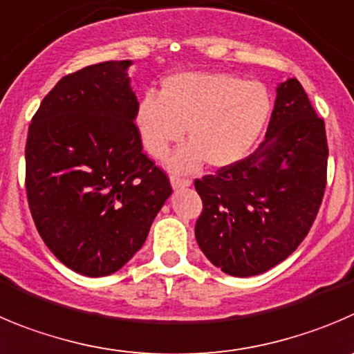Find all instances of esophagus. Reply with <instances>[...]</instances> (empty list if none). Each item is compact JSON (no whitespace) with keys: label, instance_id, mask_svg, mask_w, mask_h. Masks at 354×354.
Wrapping results in <instances>:
<instances>
[{"label":"esophagus","instance_id":"34e87169","mask_svg":"<svg viewBox=\"0 0 354 354\" xmlns=\"http://www.w3.org/2000/svg\"><path fill=\"white\" fill-rule=\"evenodd\" d=\"M190 185H192V181L188 180V178H181V176H178V174H171V187H173L174 190H178V188L190 187Z\"/></svg>","mask_w":354,"mask_h":354}]
</instances>
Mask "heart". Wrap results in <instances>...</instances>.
Returning a JSON list of instances; mask_svg holds the SVG:
<instances>
[{
    "label": "heart",
    "mask_w": 354,
    "mask_h": 354,
    "mask_svg": "<svg viewBox=\"0 0 354 354\" xmlns=\"http://www.w3.org/2000/svg\"><path fill=\"white\" fill-rule=\"evenodd\" d=\"M272 101L266 85L241 80L229 73L187 71L162 82L160 97L147 95L136 111L143 147L162 158L183 136L171 164L194 171L206 160L211 167H227L243 160L259 141L270 117Z\"/></svg>",
    "instance_id": "heart-1"
}]
</instances>
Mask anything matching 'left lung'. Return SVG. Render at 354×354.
Returning a JSON list of instances; mask_svg holds the SVG:
<instances>
[{
  "mask_svg": "<svg viewBox=\"0 0 354 354\" xmlns=\"http://www.w3.org/2000/svg\"><path fill=\"white\" fill-rule=\"evenodd\" d=\"M325 122L297 78L277 87L266 138L253 153L196 180V239L225 274L257 276L295 252L326 187Z\"/></svg>",
  "mask_w": 354,
  "mask_h": 354,
  "instance_id": "1",
  "label": "left lung"
}]
</instances>
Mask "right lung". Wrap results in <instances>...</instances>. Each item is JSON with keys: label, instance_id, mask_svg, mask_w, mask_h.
Segmentation results:
<instances>
[{"label": "right lung", "instance_id": "right-lung-1", "mask_svg": "<svg viewBox=\"0 0 354 354\" xmlns=\"http://www.w3.org/2000/svg\"><path fill=\"white\" fill-rule=\"evenodd\" d=\"M131 61L69 73L45 95L26 143V194L48 250L84 276L117 272L171 196L134 124Z\"/></svg>", "mask_w": 354, "mask_h": 354}]
</instances>
